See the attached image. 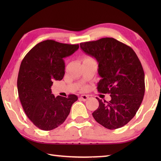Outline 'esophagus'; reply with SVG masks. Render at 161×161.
<instances>
[{
  "mask_svg": "<svg viewBox=\"0 0 161 161\" xmlns=\"http://www.w3.org/2000/svg\"><path fill=\"white\" fill-rule=\"evenodd\" d=\"M80 98L83 101H86L87 99H89V97L87 96V95H82L80 97Z\"/></svg>",
  "mask_w": 161,
  "mask_h": 161,
  "instance_id": "esophagus-1",
  "label": "esophagus"
}]
</instances>
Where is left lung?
<instances>
[{
    "label": "left lung",
    "mask_w": 161,
    "mask_h": 161,
    "mask_svg": "<svg viewBox=\"0 0 161 161\" xmlns=\"http://www.w3.org/2000/svg\"><path fill=\"white\" fill-rule=\"evenodd\" d=\"M80 46L99 64L101 79L97 90L111 97L109 102L97 97L99 105L92 116L108 129L123 127L135 116L144 98V72L139 58L132 48L112 37L82 42Z\"/></svg>",
    "instance_id": "obj_1"
}]
</instances>
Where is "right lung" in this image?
Wrapping results in <instances>:
<instances>
[{"label":"right lung","instance_id":"right-lung-1","mask_svg":"<svg viewBox=\"0 0 161 161\" xmlns=\"http://www.w3.org/2000/svg\"><path fill=\"white\" fill-rule=\"evenodd\" d=\"M79 47V44L45 40L34 46L21 62L17 78L19 97L28 118L40 130H52L60 125L78 99L72 94L55 97L51 86L53 80L64 77V58Z\"/></svg>","mask_w":161,"mask_h":161}]
</instances>
